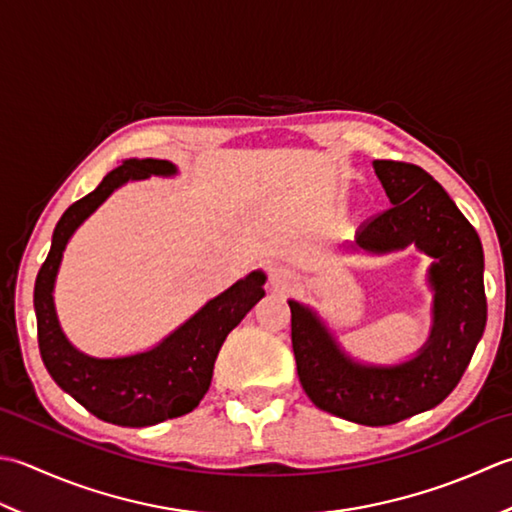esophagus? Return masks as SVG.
Masks as SVG:
<instances>
[{
    "label": "esophagus",
    "instance_id": "obj_1",
    "mask_svg": "<svg viewBox=\"0 0 512 512\" xmlns=\"http://www.w3.org/2000/svg\"><path fill=\"white\" fill-rule=\"evenodd\" d=\"M271 285H274L276 289L287 291L296 285V276L285 267H274L271 269Z\"/></svg>",
    "mask_w": 512,
    "mask_h": 512
}]
</instances>
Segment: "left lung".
Listing matches in <instances>:
<instances>
[{
	"label": "left lung",
	"mask_w": 512,
	"mask_h": 512,
	"mask_svg": "<svg viewBox=\"0 0 512 512\" xmlns=\"http://www.w3.org/2000/svg\"><path fill=\"white\" fill-rule=\"evenodd\" d=\"M393 207L356 232V245L389 254L411 243L431 256L433 327L424 347L400 364L353 360L325 322L289 300L291 347L302 389L318 409L364 426H387L429 411L451 393L486 327L484 252L475 227L429 172L413 163L373 161Z\"/></svg>",
	"instance_id": "obj_1"
}]
</instances>
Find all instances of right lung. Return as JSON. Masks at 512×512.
Masks as SVG:
<instances>
[{"label": "right lung", "mask_w": 512, "mask_h": 512, "mask_svg": "<svg viewBox=\"0 0 512 512\" xmlns=\"http://www.w3.org/2000/svg\"><path fill=\"white\" fill-rule=\"evenodd\" d=\"M176 165L161 159H128L103 176L95 192L72 203L52 232L48 258L35 280V314L41 360L61 389L103 422L152 426L194 411L210 389L214 362L227 333L265 296L256 269L196 311L156 347L123 358H92L72 347L61 331L52 289L61 256L75 229L128 181L174 176Z\"/></svg>", "instance_id": "obj_1"}]
</instances>
